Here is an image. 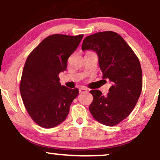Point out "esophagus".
Segmentation results:
<instances>
[{
  "label": "esophagus",
  "instance_id": "1",
  "mask_svg": "<svg viewBox=\"0 0 160 160\" xmlns=\"http://www.w3.org/2000/svg\"><path fill=\"white\" fill-rule=\"evenodd\" d=\"M79 91H80V93H85V92H88V90L86 88H83V87H82V88H80L79 89Z\"/></svg>",
  "mask_w": 160,
  "mask_h": 160
}]
</instances>
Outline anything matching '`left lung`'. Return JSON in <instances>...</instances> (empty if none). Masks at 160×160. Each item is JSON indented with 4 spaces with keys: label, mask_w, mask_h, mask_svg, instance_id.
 Instances as JSON below:
<instances>
[{
    "label": "left lung",
    "mask_w": 160,
    "mask_h": 160,
    "mask_svg": "<svg viewBox=\"0 0 160 160\" xmlns=\"http://www.w3.org/2000/svg\"><path fill=\"white\" fill-rule=\"evenodd\" d=\"M82 50H93L97 53L103 79L112 82L105 96L99 90L90 91L93 99L89 110L102 124L116 126L131 113L141 93L139 59L124 39L113 31L88 36L82 42Z\"/></svg>",
    "instance_id": "8db88e82"
}]
</instances>
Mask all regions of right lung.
<instances>
[{"mask_svg": "<svg viewBox=\"0 0 160 160\" xmlns=\"http://www.w3.org/2000/svg\"><path fill=\"white\" fill-rule=\"evenodd\" d=\"M83 37L53 34L30 53L21 77L20 91L28 113L44 128L62 123L69 112L78 88L61 86L58 74L67 69V60Z\"/></svg>", "mask_w": 160, "mask_h": 160, "instance_id": "obj_1", "label": "right lung"}]
</instances>
